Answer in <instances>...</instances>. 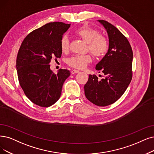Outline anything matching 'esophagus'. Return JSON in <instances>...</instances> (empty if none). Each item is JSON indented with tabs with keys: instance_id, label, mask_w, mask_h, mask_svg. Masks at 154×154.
Segmentation results:
<instances>
[{
	"instance_id": "34e87169",
	"label": "esophagus",
	"mask_w": 154,
	"mask_h": 154,
	"mask_svg": "<svg viewBox=\"0 0 154 154\" xmlns=\"http://www.w3.org/2000/svg\"><path fill=\"white\" fill-rule=\"evenodd\" d=\"M79 72V70H76V69H73V70H72L71 71V74L72 75H74V74H76V73H78V72Z\"/></svg>"
}]
</instances>
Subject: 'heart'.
Returning a JSON list of instances; mask_svg holds the SVG:
<instances>
[{
	"instance_id": "1",
	"label": "heart",
	"mask_w": 154,
	"mask_h": 154,
	"mask_svg": "<svg viewBox=\"0 0 154 154\" xmlns=\"http://www.w3.org/2000/svg\"><path fill=\"white\" fill-rule=\"evenodd\" d=\"M75 33L87 44V49L96 57H101L105 55L109 49V40L106 36L99 34L94 28L83 26L78 28ZM69 40L67 36L64 35L60 41V48L63 52L68 51ZM90 54L75 55L67 60V63L71 67L82 69L91 62Z\"/></svg>"
}]
</instances>
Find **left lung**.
Listing matches in <instances>:
<instances>
[{"instance_id": "1", "label": "left lung", "mask_w": 154, "mask_h": 154, "mask_svg": "<svg viewBox=\"0 0 154 154\" xmlns=\"http://www.w3.org/2000/svg\"><path fill=\"white\" fill-rule=\"evenodd\" d=\"M106 29L109 37V49L95 66L105 76L98 79L89 75L84 86L87 99L97 106L104 107L118 100L123 95L132 79L133 51L128 39L112 24L98 20Z\"/></svg>"}]
</instances>
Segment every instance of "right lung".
I'll list each match as a JSON object with an SVG mask.
<instances>
[{
  "label": "right lung",
  "mask_w": 154,
  "mask_h": 154,
  "mask_svg": "<svg viewBox=\"0 0 154 154\" xmlns=\"http://www.w3.org/2000/svg\"><path fill=\"white\" fill-rule=\"evenodd\" d=\"M70 24L47 23L36 29L23 41L17 53L16 69L21 87L33 103L47 107L60 98L64 82L70 75L67 69L54 74L51 60L62 54L60 41Z\"/></svg>",
  "instance_id": "add662e5"
}]
</instances>
